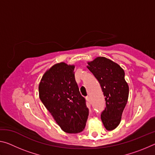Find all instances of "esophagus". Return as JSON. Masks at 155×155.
Returning <instances> with one entry per match:
<instances>
[{
  "mask_svg": "<svg viewBox=\"0 0 155 155\" xmlns=\"http://www.w3.org/2000/svg\"><path fill=\"white\" fill-rule=\"evenodd\" d=\"M86 99H87V101H90V97L89 96H87V97H86Z\"/></svg>",
  "mask_w": 155,
  "mask_h": 155,
  "instance_id": "esophagus-1",
  "label": "esophagus"
}]
</instances>
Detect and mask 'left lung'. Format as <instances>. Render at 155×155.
<instances>
[{"instance_id":"8db88e82","label":"left lung","mask_w":155,"mask_h":155,"mask_svg":"<svg viewBox=\"0 0 155 155\" xmlns=\"http://www.w3.org/2000/svg\"><path fill=\"white\" fill-rule=\"evenodd\" d=\"M87 67L98 81L105 97L106 107L101 114L102 122L107 130H114L121 121L129 93L124 70L103 57L88 62Z\"/></svg>"}]
</instances>
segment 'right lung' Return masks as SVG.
I'll return each mask as SVG.
<instances>
[{"mask_svg": "<svg viewBox=\"0 0 155 155\" xmlns=\"http://www.w3.org/2000/svg\"><path fill=\"white\" fill-rule=\"evenodd\" d=\"M74 70V65L57 64L45 72L39 85L41 101L61 129L68 133L83 130L89 115Z\"/></svg>", "mask_w": 155, "mask_h": 155, "instance_id": "right-lung-1", "label": "right lung"}]
</instances>
